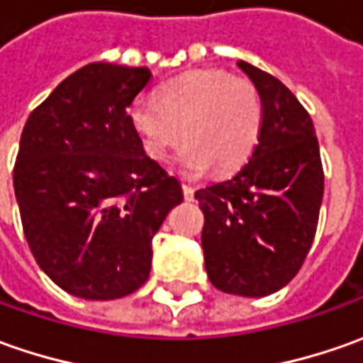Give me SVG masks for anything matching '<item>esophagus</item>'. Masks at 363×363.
Masks as SVG:
<instances>
[{"mask_svg": "<svg viewBox=\"0 0 363 363\" xmlns=\"http://www.w3.org/2000/svg\"><path fill=\"white\" fill-rule=\"evenodd\" d=\"M182 194H184V199H186V201H193L194 189L191 186V184H182Z\"/></svg>", "mask_w": 363, "mask_h": 363, "instance_id": "1", "label": "esophagus"}]
</instances>
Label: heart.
Listing matches in <instances>:
<instances>
[{"label":"heart","mask_w":363,"mask_h":363,"mask_svg":"<svg viewBox=\"0 0 363 363\" xmlns=\"http://www.w3.org/2000/svg\"><path fill=\"white\" fill-rule=\"evenodd\" d=\"M132 130L152 160H167L182 140L179 169L203 177L213 167L231 172L255 150L263 110L255 86L223 69L189 72L160 86L157 100L138 98L128 108Z\"/></svg>","instance_id":"heart-1"}]
</instances>
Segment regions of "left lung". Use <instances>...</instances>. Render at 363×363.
<instances>
[{"instance_id":"8db88e82","label":"left lung","mask_w":363,"mask_h":363,"mask_svg":"<svg viewBox=\"0 0 363 363\" xmlns=\"http://www.w3.org/2000/svg\"><path fill=\"white\" fill-rule=\"evenodd\" d=\"M237 66L261 98L263 122L249 162L229 181L194 193L211 283L265 297L295 277L311 249L323 199L315 128L291 90L247 62Z\"/></svg>"}]
</instances>
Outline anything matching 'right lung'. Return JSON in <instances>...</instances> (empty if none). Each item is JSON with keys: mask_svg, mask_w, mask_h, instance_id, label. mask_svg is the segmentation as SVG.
Wrapping results in <instances>:
<instances>
[{"mask_svg": "<svg viewBox=\"0 0 363 363\" xmlns=\"http://www.w3.org/2000/svg\"><path fill=\"white\" fill-rule=\"evenodd\" d=\"M148 68L96 62L30 114L13 169L28 245L45 275L82 299L143 287L152 237L182 201L181 182L144 152L128 108Z\"/></svg>", "mask_w": 363, "mask_h": 363, "instance_id": "1", "label": "right lung"}]
</instances>
